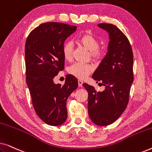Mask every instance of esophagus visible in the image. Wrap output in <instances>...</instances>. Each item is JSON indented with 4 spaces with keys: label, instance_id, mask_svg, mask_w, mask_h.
<instances>
[{
    "label": "esophagus",
    "instance_id": "34e87169",
    "mask_svg": "<svg viewBox=\"0 0 152 152\" xmlns=\"http://www.w3.org/2000/svg\"><path fill=\"white\" fill-rule=\"evenodd\" d=\"M82 84H83V81H82L81 80H78V85L79 86H82Z\"/></svg>",
    "mask_w": 152,
    "mask_h": 152
}]
</instances>
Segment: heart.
Returning <instances> with one entry per match:
<instances>
[{"label": "heart", "mask_w": 152, "mask_h": 152, "mask_svg": "<svg viewBox=\"0 0 152 152\" xmlns=\"http://www.w3.org/2000/svg\"><path fill=\"white\" fill-rule=\"evenodd\" d=\"M77 43L82 45L84 48L90 51L91 57L94 60L100 59L103 55V51L98 48L99 42L97 39L89 33H84L78 37ZM73 46L71 42L65 43L62 48L64 59L67 61L71 60L72 57ZM93 70V67L91 64H83L76 63L68 68V72L77 78L84 79L91 73Z\"/></svg>", "instance_id": "b5f03b06"}]
</instances>
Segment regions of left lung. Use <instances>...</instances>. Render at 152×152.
I'll use <instances>...</instances> for the list:
<instances>
[{"label": "left lung", "mask_w": 152, "mask_h": 152, "mask_svg": "<svg viewBox=\"0 0 152 152\" xmlns=\"http://www.w3.org/2000/svg\"><path fill=\"white\" fill-rule=\"evenodd\" d=\"M99 28L109 33L108 52L92 78L105 86L97 91L84 84L88 93V112L93 123L107 126L117 120L128 104L131 86L134 81V55L127 37L113 24L100 23Z\"/></svg>", "instance_id": "left-lung-1"}]
</instances>
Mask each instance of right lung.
Instances as JSON below:
<instances>
[{"label": "right lung", "instance_id": "add662e5", "mask_svg": "<svg viewBox=\"0 0 152 152\" xmlns=\"http://www.w3.org/2000/svg\"><path fill=\"white\" fill-rule=\"evenodd\" d=\"M77 27L56 22L41 24L26 39L25 46L26 82L37 115L50 126L64 123L68 115L66 102L78 86L75 77L68 75L65 84L53 79L64 69L62 48Z\"/></svg>", "mask_w": 152, "mask_h": 152}]
</instances>
